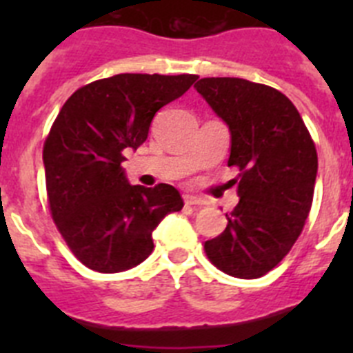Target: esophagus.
Returning a JSON list of instances; mask_svg holds the SVG:
<instances>
[{
    "label": "esophagus",
    "instance_id": "1",
    "mask_svg": "<svg viewBox=\"0 0 353 353\" xmlns=\"http://www.w3.org/2000/svg\"><path fill=\"white\" fill-rule=\"evenodd\" d=\"M185 205H189V207H203L205 199L196 198V196H185Z\"/></svg>",
    "mask_w": 353,
    "mask_h": 353
}]
</instances>
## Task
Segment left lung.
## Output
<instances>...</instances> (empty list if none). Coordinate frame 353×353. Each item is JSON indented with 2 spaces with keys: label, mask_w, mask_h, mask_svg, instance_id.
Here are the masks:
<instances>
[{
  "label": "left lung",
  "mask_w": 353,
  "mask_h": 353,
  "mask_svg": "<svg viewBox=\"0 0 353 353\" xmlns=\"http://www.w3.org/2000/svg\"><path fill=\"white\" fill-rule=\"evenodd\" d=\"M196 92L230 129L228 166L239 168V203L219 236L205 242L224 274L256 279L286 256L313 203L316 148L288 97L240 77H203Z\"/></svg>",
  "instance_id": "8db88e82"
}]
</instances>
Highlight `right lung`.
Here are the masks:
<instances>
[{
  "instance_id": "right-lung-1",
  "label": "right lung",
  "mask_w": 353,
  "mask_h": 353,
  "mask_svg": "<svg viewBox=\"0 0 353 353\" xmlns=\"http://www.w3.org/2000/svg\"><path fill=\"white\" fill-rule=\"evenodd\" d=\"M198 76L118 74L70 95L43 143L52 219L77 260L97 272L129 270L154 249L152 233L183 207L173 185H130L121 162L138 150L162 105Z\"/></svg>"
}]
</instances>
